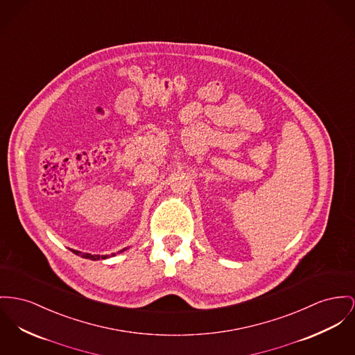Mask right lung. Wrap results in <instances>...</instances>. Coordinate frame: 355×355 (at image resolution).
Returning <instances> with one entry per match:
<instances>
[{"mask_svg": "<svg viewBox=\"0 0 355 355\" xmlns=\"http://www.w3.org/2000/svg\"><path fill=\"white\" fill-rule=\"evenodd\" d=\"M125 249H122V250H119V253H122ZM72 253L73 254H76V256H80V257H83V259H87V260H106V259H109V257H114L116 256V253H113L112 256H99V254H90V253H82V252H79V250H72Z\"/></svg>", "mask_w": 355, "mask_h": 355, "instance_id": "add662e5", "label": "right lung"}]
</instances>
